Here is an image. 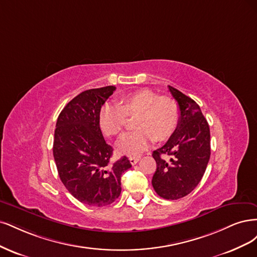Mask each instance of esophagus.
Returning a JSON list of instances; mask_svg holds the SVG:
<instances>
[{
    "label": "esophagus",
    "instance_id": "1",
    "mask_svg": "<svg viewBox=\"0 0 257 257\" xmlns=\"http://www.w3.org/2000/svg\"><path fill=\"white\" fill-rule=\"evenodd\" d=\"M139 160H140V157H130V158H129V161L132 165L137 164L139 162Z\"/></svg>",
    "mask_w": 257,
    "mask_h": 257
}]
</instances>
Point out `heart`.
<instances>
[{"label": "heart", "mask_w": 257, "mask_h": 257, "mask_svg": "<svg viewBox=\"0 0 257 257\" xmlns=\"http://www.w3.org/2000/svg\"><path fill=\"white\" fill-rule=\"evenodd\" d=\"M127 116L136 117L138 130L123 136L117 146L121 154L138 156L157 141L168 140L176 130L180 107L172 97H161L151 89H139L123 96L121 105L105 103L99 111V125L106 136L122 134Z\"/></svg>", "instance_id": "1"}]
</instances>
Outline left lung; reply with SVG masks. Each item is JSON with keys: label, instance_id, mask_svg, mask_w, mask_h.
<instances>
[{"label": "left lung", "instance_id": "8db88e82", "mask_svg": "<svg viewBox=\"0 0 257 257\" xmlns=\"http://www.w3.org/2000/svg\"><path fill=\"white\" fill-rule=\"evenodd\" d=\"M180 107V119L174 134L153 153L157 169L152 184L159 196L178 200L200 183L210 158V130L198 104L169 85Z\"/></svg>", "mask_w": 257, "mask_h": 257}]
</instances>
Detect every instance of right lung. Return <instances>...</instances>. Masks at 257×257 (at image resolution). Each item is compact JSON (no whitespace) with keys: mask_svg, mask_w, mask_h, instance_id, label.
Here are the masks:
<instances>
[{"mask_svg":"<svg viewBox=\"0 0 257 257\" xmlns=\"http://www.w3.org/2000/svg\"><path fill=\"white\" fill-rule=\"evenodd\" d=\"M115 86L87 89L59 115L53 157L62 183L81 203L102 207L119 196L121 174L131 168L126 156L111 163L113 148L103 139L99 111Z\"/></svg>","mask_w":257,"mask_h":257,"instance_id":"right-lung-1","label":"right lung"}]
</instances>
